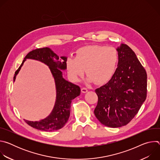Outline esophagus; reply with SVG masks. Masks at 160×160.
<instances>
[{"label": "esophagus", "instance_id": "1", "mask_svg": "<svg viewBox=\"0 0 160 160\" xmlns=\"http://www.w3.org/2000/svg\"><path fill=\"white\" fill-rule=\"evenodd\" d=\"M81 91H82V92H83V93H86L87 91H88V90H87V88H85V87H82V88H81Z\"/></svg>", "mask_w": 160, "mask_h": 160}]
</instances>
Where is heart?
Listing matches in <instances>:
<instances>
[{"label": "heart", "instance_id": "obj_1", "mask_svg": "<svg viewBox=\"0 0 160 160\" xmlns=\"http://www.w3.org/2000/svg\"><path fill=\"white\" fill-rule=\"evenodd\" d=\"M118 60V52L114 48L88 45L78 49L75 58L67 59L66 68L68 75L74 82L79 81L85 68L88 82L102 83L115 73Z\"/></svg>", "mask_w": 160, "mask_h": 160}]
</instances>
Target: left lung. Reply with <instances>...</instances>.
<instances>
[{
	"instance_id": "1",
	"label": "left lung",
	"mask_w": 160,
	"mask_h": 160,
	"mask_svg": "<svg viewBox=\"0 0 160 160\" xmlns=\"http://www.w3.org/2000/svg\"><path fill=\"white\" fill-rule=\"evenodd\" d=\"M118 67L111 80L96 89L94 115L104 125L117 128L128 124L147 96V73L135 52L126 44L117 49Z\"/></svg>"
}]
</instances>
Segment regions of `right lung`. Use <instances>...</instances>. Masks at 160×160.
I'll return each instance as SVG.
<instances>
[{
  "label": "right lung",
  "instance_id": "add662e5",
  "mask_svg": "<svg viewBox=\"0 0 160 160\" xmlns=\"http://www.w3.org/2000/svg\"><path fill=\"white\" fill-rule=\"evenodd\" d=\"M27 59H32L41 61L48 65L54 78L56 88V100L54 107L50 115L39 122H32L25 120L30 126L43 131H54L62 128L68 120L70 115L71 103L73 99L80 94L79 86L66 81L62 77L61 70L66 69L67 58H59L50 48L37 49L30 52L16 71L14 82L21 66Z\"/></svg>",
  "mask_w": 160,
  "mask_h": 160
}]
</instances>
